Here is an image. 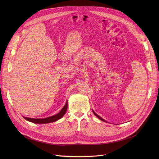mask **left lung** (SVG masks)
Instances as JSON below:
<instances>
[{
	"label": "left lung",
	"mask_w": 159,
	"mask_h": 159,
	"mask_svg": "<svg viewBox=\"0 0 159 159\" xmlns=\"http://www.w3.org/2000/svg\"><path fill=\"white\" fill-rule=\"evenodd\" d=\"M93 113H94V115H95V116H97V117H98V118H99V120H101V121H104V122H106V121H105V120H104V119H102V118H101V117H100V116H99V115H97V114H96V112H94V111H93Z\"/></svg>",
	"instance_id": "8db88e82"
}]
</instances>
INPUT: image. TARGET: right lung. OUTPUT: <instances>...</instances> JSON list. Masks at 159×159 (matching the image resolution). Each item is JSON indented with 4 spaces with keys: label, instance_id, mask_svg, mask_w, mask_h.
I'll return each instance as SVG.
<instances>
[{
    "label": "right lung",
    "instance_id": "1",
    "mask_svg": "<svg viewBox=\"0 0 159 159\" xmlns=\"http://www.w3.org/2000/svg\"><path fill=\"white\" fill-rule=\"evenodd\" d=\"M67 107H68V102L66 101L65 105L63 106V107L61 109V111L58 113V114L53 115L52 116L48 117V118H27V117H24L23 118L30 122H32L33 123H38V124H46V123H52L54 121H56L57 120H58L59 119L61 118L65 114V112L66 111L67 109Z\"/></svg>",
    "mask_w": 159,
    "mask_h": 159
}]
</instances>
